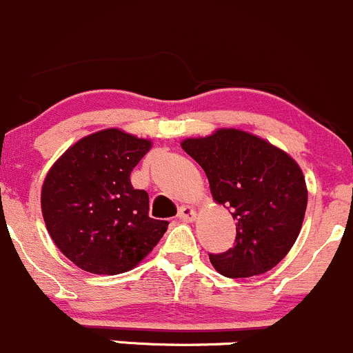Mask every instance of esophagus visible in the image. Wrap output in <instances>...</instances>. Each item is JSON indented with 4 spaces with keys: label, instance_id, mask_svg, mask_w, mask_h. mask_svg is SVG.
Segmentation results:
<instances>
[{
    "label": "esophagus",
    "instance_id": "34e87169",
    "mask_svg": "<svg viewBox=\"0 0 353 353\" xmlns=\"http://www.w3.org/2000/svg\"><path fill=\"white\" fill-rule=\"evenodd\" d=\"M195 216H197V212H195V209L190 208V205H181V208L178 209V218H180L181 221L192 223L195 219Z\"/></svg>",
    "mask_w": 353,
    "mask_h": 353
}]
</instances>
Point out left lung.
Here are the masks:
<instances>
[{"mask_svg":"<svg viewBox=\"0 0 353 353\" xmlns=\"http://www.w3.org/2000/svg\"><path fill=\"white\" fill-rule=\"evenodd\" d=\"M181 149L204 170L212 199L236 219L233 249L209 254L214 270L226 278L273 270L294 247L305 216L307 185L295 159L239 128L185 139Z\"/></svg>","mask_w":353,"mask_h":353,"instance_id":"8db88e82","label":"left lung"}]
</instances>
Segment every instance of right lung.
Returning a JSON list of instances; mask_svg holds the SVG:
<instances>
[{
	"label": "right lung",
	"instance_id": "obj_1",
	"mask_svg": "<svg viewBox=\"0 0 353 353\" xmlns=\"http://www.w3.org/2000/svg\"><path fill=\"white\" fill-rule=\"evenodd\" d=\"M152 148L120 128L80 139L51 166L41 209L57 247L80 270L120 274L137 266L161 240L168 221L149 216V195L130 173Z\"/></svg>",
	"mask_w": 353,
	"mask_h": 353
}]
</instances>
